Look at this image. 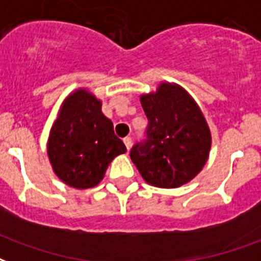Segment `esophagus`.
<instances>
[{
	"label": "esophagus",
	"instance_id": "34e87169",
	"mask_svg": "<svg viewBox=\"0 0 261 261\" xmlns=\"http://www.w3.org/2000/svg\"><path fill=\"white\" fill-rule=\"evenodd\" d=\"M123 142H124V145H125V148H127V150H130V148H131V138H130V137L124 138V140H123Z\"/></svg>",
	"mask_w": 261,
	"mask_h": 261
}]
</instances>
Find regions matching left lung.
Masks as SVG:
<instances>
[{"instance_id":"1","label":"left lung","mask_w":261,"mask_h":261,"mask_svg":"<svg viewBox=\"0 0 261 261\" xmlns=\"http://www.w3.org/2000/svg\"><path fill=\"white\" fill-rule=\"evenodd\" d=\"M146 141L131 149L142 178L158 188H178L199 174L209 159L212 133L199 105L185 88L162 82L142 94Z\"/></svg>"}]
</instances>
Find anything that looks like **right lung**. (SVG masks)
Masks as SVG:
<instances>
[{
    "mask_svg": "<svg viewBox=\"0 0 261 261\" xmlns=\"http://www.w3.org/2000/svg\"><path fill=\"white\" fill-rule=\"evenodd\" d=\"M125 150L102 113V101L91 91L82 87L63 99L47 141L51 167L63 184L76 190L95 187Z\"/></svg>",
    "mask_w": 261,
    "mask_h": 261,
    "instance_id": "obj_1",
    "label": "right lung"
}]
</instances>
